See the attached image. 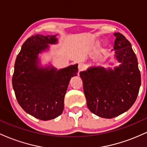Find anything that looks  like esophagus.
Here are the masks:
<instances>
[{"mask_svg":"<svg viewBox=\"0 0 147 147\" xmlns=\"http://www.w3.org/2000/svg\"><path fill=\"white\" fill-rule=\"evenodd\" d=\"M84 68H85V65H84V63H79V65H78L79 72L82 71V70H83L84 69Z\"/></svg>","mask_w":147,"mask_h":147,"instance_id":"esophagus-1","label":"esophagus"}]
</instances>
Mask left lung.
Here are the masks:
<instances>
[{
  "label": "left lung",
  "mask_w": 147,
  "mask_h": 147,
  "mask_svg": "<svg viewBox=\"0 0 147 147\" xmlns=\"http://www.w3.org/2000/svg\"><path fill=\"white\" fill-rule=\"evenodd\" d=\"M114 57L118 66L89 67L80 72L87 106L92 113L113 118L127 111L137 99L141 86L138 59L131 43L121 33H114Z\"/></svg>",
  "instance_id": "1"
}]
</instances>
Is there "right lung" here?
Returning a JSON list of instances; mask_svg holds the SVG:
<instances>
[{
  "mask_svg": "<svg viewBox=\"0 0 147 147\" xmlns=\"http://www.w3.org/2000/svg\"><path fill=\"white\" fill-rule=\"evenodd\" d=\"M57 35L30 36L22 45L14 64L12 86L18 103L27 113L43 121L63 113L69 82L78 72V64L61 69L51 63L41 65L39 55L58 43Z\"/></svg>",
  "mask_w": 147,
  "mask_h": 147,
  "instance_id": "add662e5",
  "label": "right lung"
}]
</instances>
